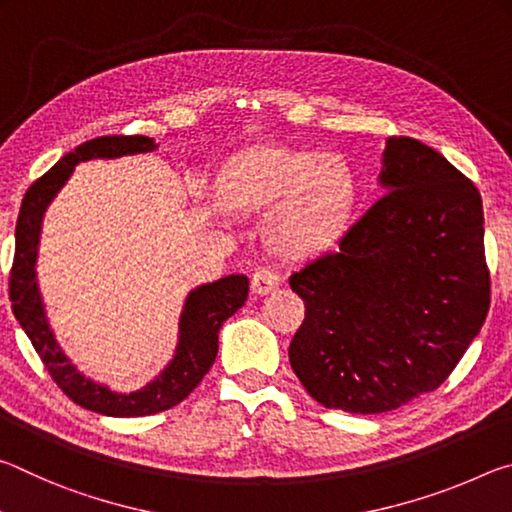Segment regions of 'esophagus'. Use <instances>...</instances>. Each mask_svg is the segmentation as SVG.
I'll list each match as a JSON object with an SVG mask.
<instances>
[{
	"instance_id": "1",
	"label": "esophagus",
	"mask_w": 512,
	"mask_h": 512,
	"mask_svg": "<svg viewBox=\"0 0 512 512\" xmlns=\"http://www.w3.org/2000/svg\"><path fill=\"white\" fill-rule=\"evenodd\" d=\"M280 284H282V275L268 266L257 268V271L253 273V280H250V287H253V291L259 293V296H264V293L277 289Z\"/></svg>"
}]
</instances>
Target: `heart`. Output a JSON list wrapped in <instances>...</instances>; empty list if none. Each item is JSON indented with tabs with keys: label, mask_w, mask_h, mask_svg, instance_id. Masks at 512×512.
<instances>
[{
	"label": "heart",
	"mask_w": 512,
	"mask_h": 512,
	"mask_svg": "<svg viewBox=\"0 0 512 512\" xmlns=\"http://www.w3.org/2000/svg\"><path fill=\"white\" fill-rule=\"evenodd\" d=\"M225 203L241 212H271L275 246L289 255L325 248L343 228L354 183L334 155L289 149H253L225 164Z\"/></svg>",
	"instance_id": "heart-1"
}]
</instances>
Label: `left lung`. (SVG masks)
<instances>
[{
  "instance_id": "8db88e82",
  "label": "left lung",
  "mask_w": 512,
  "mask_h": 512,
  "mask_svg": "<svg viewBox=\"0 0 512 512\" xmlns=\"http://www.w3.org/2000/svg\"><path fill=\"white\" fill-rule=\"evenodd\" d=\"M386 192L336 250L289 277L305 320L289 361L325 409L386 413L436 391L490 309L479 189L413 137L386 142Z\"/></svg>"
}]
</instances>
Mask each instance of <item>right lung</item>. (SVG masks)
<instances>
[{"instance_id": "add662e5", "label": "right lung", "mask_w": 512, "mask_h": 512, "mask_svg": "<svg viewBox=\"0 0 512 512\" xmlns=\"http://www.w3.org/2000/svg\"><path fill=\"white\" fill-rule=\"evenodd\" d=\"M153 140L144 135H108L83 142L72 153L63 155L45 176L33 183L20 207L15 225V257L8 275V298L13 314L45 363L51 379L56 381L74 404L83 409L112 415V418H137L167 411L185 400L201 384L212 368L219 352V329L248 298V277L228 275L212 284L194 289L187 296L185 311L180 316V341L176 357L164 368L162 375L142 391L119 395L106 386L92 384L69 363L47 325L40 291L36 284V255L40 239V223L51 198L65 185L69 173L79 162L92 158H119L128 153L153 151Z\"/></svg>"}]
</instances>
